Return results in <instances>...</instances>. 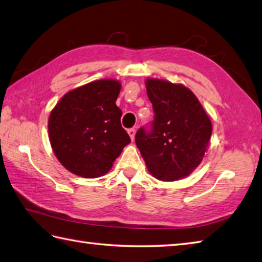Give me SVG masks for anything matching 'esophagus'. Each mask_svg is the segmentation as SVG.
Listing matches in <instances>:
<instances>
[{"instance_id": "1", "label": "esophagus", "mask_w": 262, "mask_h": 262, "mask_svg": "<svg viewBox=\"0 0 262 262\" xmlns=\"http://www.w3.org/2000/svg\"><path fill=\"white\" fill-rule=\"evenodd\" d=\"M127 133H129V136H130V138H131V140H135L136 130H135V129H129V130H127Z\"/></svg>"}]
</instances>
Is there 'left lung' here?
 <instances>
[{"label":"left lung","mask_w":262,"mask_h":262,"mask_svg":"<svg viewBox=\"0 0 262 262\" xmlns=\"http://www.w3.org/2000/svg\"><path fill=\"white\" fill-rule=\"evenodd\" d=\"M154 121L136 133V145L155 178L176 181L201 163L212 126L195 95L182 84L158 79L146 81Z\"/></svg>","instance_id":"obj_1"}]
</instances>
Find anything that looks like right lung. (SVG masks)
Returning <instances> with one entry per match:
<instances>
[{
	"label": "right lung",
	"instance_id": "add662e5",
	"mask_svg": "<svg viewBox=\"0 0 262 262\" xmlns=\"http://www.w3.org/2000/svg\"><path fill=\"white\" fill-rule=\"evenodd\" d=\"M120 90L116 80H97L67 93L51 112L53 151L71 173L87 179L103 176L131 142L115 104Z\"/></svg>",
	"mask_w": 262,
	"mask_h": 262
}]
</instances>
